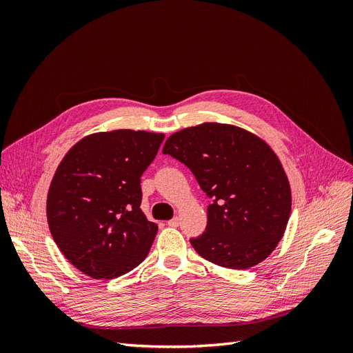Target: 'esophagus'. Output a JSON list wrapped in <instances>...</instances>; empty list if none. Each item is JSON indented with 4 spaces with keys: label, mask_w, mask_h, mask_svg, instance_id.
I'll return each mask as SVG.
<instances>
[{
    "label": "esophagus",
    "mask_w": 353,
    "mask_h": 353,
    "mask_svg": "<svg viewBox=\"0 0 353 353\" xmlns=\"http://www.w3.org/2000/svg\"><path fill=\"white\" fill-rule=\"evenodd\" d=\"M178 225H179V219H178V218H172L170 221H168V227L175 228V227H178Z\"/></svg>",
    "instance_id": "1"
}]
</instances>
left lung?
I'll list each match as a JSON object with an SVG mask.
<instances>
[{"mask_svg": "<svg viewBox=\"0 0 353 353\" xmlns=\"http://www.w3.org/2000/svg\"><path fill=\"white\" fill-rule=\"evenodd\" d=\"M162 152L213 199L205 232L190 240L201 258L231 270L268 258L292 212L290 183L272 148L236 125L205 122L170 135Z\"/></svg>", "mask_w": 353, "mask_h": 353, "instance_id": "left-lung-1", "label": "left lung"}]
</instances>
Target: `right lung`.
Segmentation results:
<instances>
[{"label":"right lung","instance_id":"obj_1","mask_svg":"<svg viewBox=\"0 0 353 353\" xmlns=\"http://www.w3.org/2000/svg\"><path fill=\"white\" fill-rule=\"evenodd\" d=\"M165 135L114 130L83 137L60 162L47 221L65 258L95 280L132 271L150 252L157 225L141 210V175Z\"/></svg>","mask_w":353,"mask_h":353}]
</instances>
